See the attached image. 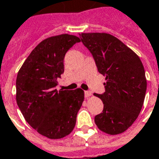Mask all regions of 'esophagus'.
<instances>
[{
    "mask_svg": "<svg viewBox=\"0 0 159 159\" xmlns=\"http://www.w3.org/2000/svg\"><path fill=\"white\" fill-rule=\"evenodd\" d=\"M84 95H85V98H89L92 95V93L90 91H85L84 92Z\"/></svg>",
    "mask_w": 159,
    "mask_h": 159,
    "instance_id": "34e87169",
    "label": "esophagus"
}]
</instances>
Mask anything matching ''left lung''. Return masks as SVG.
<instances>
[{"instance_id":"left-lung-1","label":"left lung","mask_w":159,"mask_h":159,"mask_svg":"<svg viewBox=\"0 0 159 159\" xmlns=\"http://www.w3.org/2000/svg\"><path fill=\"white\" fill-rule=\"evenodd\" d=\"M79 36L107 80L106 91L94 93L104 104L103 111L94 117L95 124L109 134L123 133L136 120L143 106L147 91L143 64L133 50L110 34Z\"/></svg>"}]
</instances>
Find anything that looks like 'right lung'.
<instances>
[{"instance_id": "right-lung-1", "label": "right lung", "mask_w": 159, "mask_h": 159, "mask_svg": "<svg viewBox=\"0 0 159 159\" xmlns=\"http://www.w3.org/2000/svg\"><path fill=\"white\" fill-rule=\"evenodd\" d=\"M79 37L62 34L43 40L33 49L18 72L16 100L26 122L49 139L68 135L76 125L84 92L58 90L65 55Z\"/></svg>"}]
</instances>
